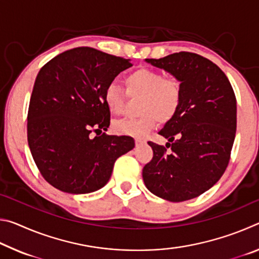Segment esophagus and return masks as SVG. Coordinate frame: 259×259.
<instances>
[{"mask_svg": "<svg viewBox=\"0 0 259 259\" xmlns=\"http://www.w3.org/2000/svg\"><path fill=\"white\" fill-rule=\"evenodd\" d=\"M144 143H145V142H144L143 139H139V138L136 139V146H140V145H143Z\"/></svg>", "mask_w": 259, "mask_h": 259, "instance_id": "obj_1", "label": "esophagus"}]
</instances>
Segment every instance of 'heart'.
<instances>
[{
    "mask_svg": "<svg viewBox=\"0 0 259 259\" xmlns=\"http://www.w3.org/2000/svg\"><path fill=\"white\" fill-rule=\"evenodd\" d=\"M125 91L129 97H142L137 119H122L114 123V130L120 135L143 138L153 130L159 121L174 119L182 100L181 83L175 77L165 76L155 69L139 68L124 77ZM104 100L113 114L122 112L125 104V94L116 83L105 88Z\"/></svg>",
    "mask_w": 259,
    "mask_h": 259,
    "instance_id": "b5f03b06",
    "label": "heart"
}]
</instances>
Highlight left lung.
I'll return each mask as SVG.
<instances>
[{"label":"left lung","mask_w":259,"mask_h":259,"mask_svg":"<svg viewBox=\"0 0 259 259\" xmlns=\"http://www.w3.org/2000/svg\"><path fill=\"white\" fill-rule=\"evenodd\" d=\"M146 63L164 69L181 82V106L159 134L164 146L148 142L153 159L144 166L148 191L182 202L211 188L229 164L236 131V99L224 72L192 52H177Z\"/></svg>","instance_id":"8db88e82"}]
</instances>
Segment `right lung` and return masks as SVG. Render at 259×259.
<instances>
[{
  "label": "right lung",
  "mask_w": 259,
  "mask_h": 259,
  "mask_svg": "<svg viewBox=\"0 0 259 259\" xmlns=\"http://www.w3.org/2000/svg\"><path fill=\"white\" fill-rule=\"evenodd\" d=\"M130 59L80 47L56 56L38 72L30 97L27 139L46 181L71 194L106 185L116 159L135 147L129 136H108L104 91ZM98 134L91 137V131Z\"/></svg>",
  "instance_id": "1"
}]
</instances>
